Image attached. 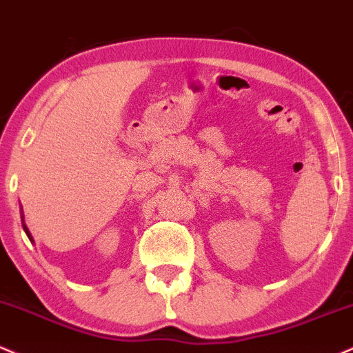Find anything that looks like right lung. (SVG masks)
Wrapping results in <instances>:
<instances>
[{"label":"right lung","mask_w":353,"mask_h":353,"mask_svg":"<svg viewBox=\"0 0 353 353\" xmlns=\"http://www.w3.org/2000/svg\"><path fill=\"white\" fill-rule=\"evenodd\" d=\"M24 216H23V213H21V219H23ZM23 223H24V219H23ZM23 228H24V231H26V234H28V238L29 239H31V241H32V238H31V233H29V230H28V226L26 225H23Z\"/></svg>","instance_id":"1"}]
</instances>
